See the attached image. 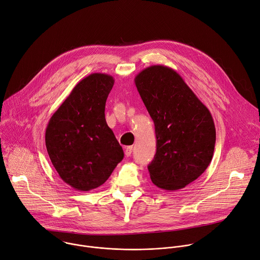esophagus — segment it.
Returning <instances> with one entry per match:
<instances>
[{"label": "esophagus", "mask_w": 260, "mask_h": 260, "mask_svg": "<svg viewBox=\"0 0 260 260\" xmlns=\"http://www.w3.org/2000/svg\"><path fill=\"white\" fill-rule=\"evenodd\" d=\"M132 149H133L132 146H127L125 148V155H126V157H130L131 153H132Z\"/></svg>", "instance_id": "obj_1"}]
</instances>
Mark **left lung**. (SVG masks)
I'll return each mask as SVG.
<instances>
[{"instance_id": "8db88e82", "label": "left lung", "mask_w": 260, "mask_h": 260, "mask_svg": "<svg viewBox=\"0 0 260 260\" xmlns=\"http://www.w3.org/2000/svg\"><path fill=\"white\" fill-rule=\"evenodd\" d=\"M135 85L157 137V151L147 166L150 179L165 190L183 188L212 160L216 140L213 118L171 68H146L135 77Z\"/></svg>"}]
</instances>
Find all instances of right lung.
Masks as SVG:
<instances>
[{"mask_svg":"<svg viewBox=\"0 0 260 260\" xmlns=\"http://www.w3.org/2000/svg\"><path fill=\"white\" fill-rule=\"evenodd\" d=\"M115 80L95 73L81 80L49 120L45 141L60 178L88 191L105 183L124 151L105 116Z\"/></svg>","mask_w":260,"mask_h":260,"instance_id":"1","label":"right lung"}]
</instances>
